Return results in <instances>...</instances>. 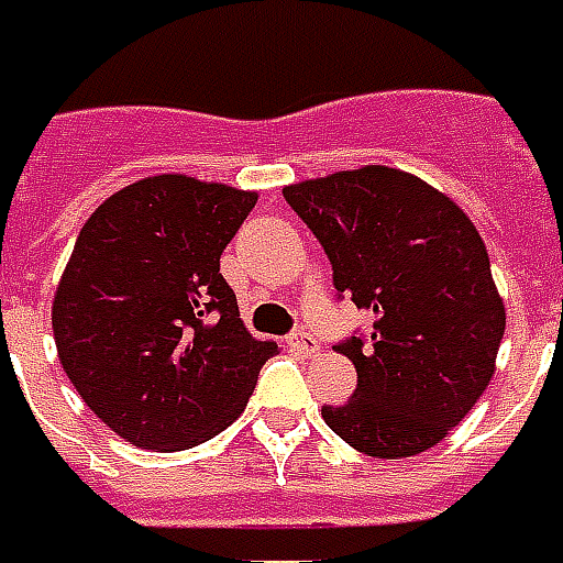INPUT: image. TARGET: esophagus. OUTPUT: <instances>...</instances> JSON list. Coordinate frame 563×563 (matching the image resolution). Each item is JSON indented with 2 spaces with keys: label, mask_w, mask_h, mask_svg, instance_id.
<instances>
[{
  "label": "esophagus",
  "mask_w": 563,
  "mask_h": 563,
  "mask_svg": "<svg viewBox=\"0 0 563 563\" xmlns=\"http://www.w3.org/2000/svg\"><path fill=\"white\" fill-rule=\"evenodd\" d=\"M288 345L297 354H302V357H312V354L321 349V345H318V339H314L309 330H297V333H290Z\"/></svg>",
  "instance_id": "34e87169"
}]
</instances>
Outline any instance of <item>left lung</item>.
I'll return each mask as SVG.
<instances>
[{
  "instance_id": "1",
  "label": "left lung",
  "mask_w": 563,
  "mask_h": 563,
  "mask_svg": "<svg viewBox=\"0 0 563 563\" xmlns=\"http://www.w3.org/2000/svg\"><path fill=\"white\" fill-rule=\"evenodd\" d=\"M321 242L339 300L376 314L333 349L357 369L327 428L369 457L428 452L476 406L506 330L473 221L416 175L364 166L282 190Z\"/></svg>"
}]
</instances>
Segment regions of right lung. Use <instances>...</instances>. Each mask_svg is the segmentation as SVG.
Listing matches in <instances>:
<instances>
[{
	"label": "right lung",
	"mask_w": 563,
	"mask_h": 563,
	"mask_svg": "<svg viewBox=\"0 0 563 563\" xmlns=\"http://www.w3.org/2000/svg\"><path fill=\"white\" fill-rule=\"evenodd\" d=\"M257 194L154 175L78 233L54 297L59 364L118 437L181 452L230 428L278 352L242 324L221 251Z\"/></svg>",
	"instance_id": "add662e5"
}]
</instances>
